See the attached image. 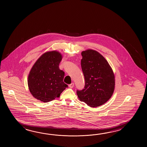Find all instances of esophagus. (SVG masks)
Segmentation results:
<instances>
[{
	"instance_id": "esophagus-1",
	"label": "esophagus",
	"mask_w": 147,
	"mask_h": 147,
	"mask_svg": "<svg viewBox=\"0 0 147 147\" xmlns=\"http://www.w3.org/2000/svg\"><path fill=\"white\" fill-rule=\"evenodd\" d=\"M74 87V83L72 82L71 84H69V87L70 88H72Z\"/></svg>"
}]
</instances>
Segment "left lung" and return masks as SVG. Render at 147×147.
<instances>
[{
	"label": "left lung",
	"instance_id": "obj_1",
	"mask_svg": "<svg viewBox=\"0 0 147 147\" xmlns=\"http://www.w3.org/2000/svg\"><path fill=\"white\" fill-rule=\"evenodd\" d=\"M81 68L84 88L77 91L78 98L91 107L103 105L112 97L115 88V75L104 57L96 50L81 52Z\"/></svg>",
	"mask_w": 147,
	"mask_h": 147
}]
</instances>
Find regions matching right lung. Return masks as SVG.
Segmentation results:
<instances>
[{
	"label": "right lung",
	"instance_id": "right-lung-1",
	"mask_svg": "<svg viewBox=\"0 0 147 147\" xmlns=\"http://www.w3.org/2000/svg\"><path fill=\"white\" fill-rule=\"evenodd\" d=\"M63 58L56 50L43 53L32 67L28 76V86L32 96L48 102L60 97L68 85L63 82L65 72L59 68Z\"/></svg>",
	"mask_w": 147,
	"mask_h": 147
}]
</instances>
